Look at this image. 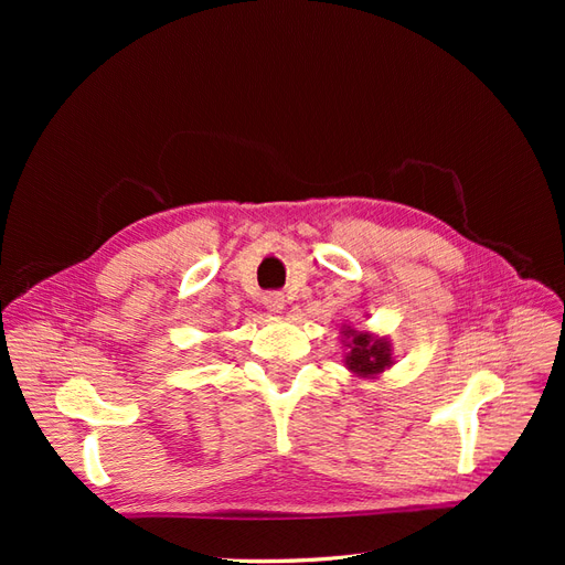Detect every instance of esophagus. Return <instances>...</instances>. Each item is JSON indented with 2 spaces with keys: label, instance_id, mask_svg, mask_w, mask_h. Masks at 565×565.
Returning <instances> with one entry per match:
<instances>
[{
  "label": "esophagus",
  "instance_id": "obj_1",
  "mask_svg": "<svg viewBox=\"0 0 565 565\" xmlns=\"http://www.w3.org/2000/svg\"><path fill=\"white\" fill-rule=\"evenodd\" d=\"M264 306L273 313H280L285 306V297L280 292H268V295H264Z\"/></svg>",
  "mask_w": 565,
  "mask_h": 565
}]
</instances>
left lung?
I'll use <instances>...</instances> for the list:
<instances>
[{"label": "left lung", "instance_id": "left-lung-1", "mask_svg": "<svg viewBox=\"0 0 565 565\" xmlns=\"http://www.w3.org/2000/svg\"><path fill=\"white\" fill-rule=\"evenodd\" d=\"M351 353L347 355V365L353 372L361 374H377L386 365H391V349L386 341L372 339L370 334H353L351 337Z\"/></svg>", "mask_w": 565, "mask_h": 565}]
</instances>
